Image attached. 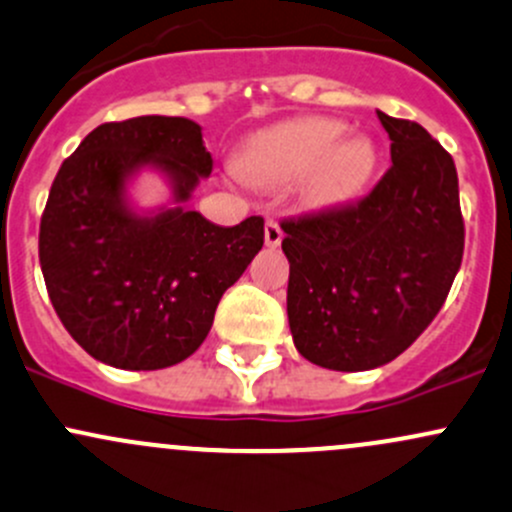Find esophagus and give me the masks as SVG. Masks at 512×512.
<instances>
[{
	"label": "esophagus",
	"instance_id": "obj_1",
	"mask_svg": "<svg viewBox=\"0 0 512 512\" xmlns=\"http://www.w3.org/2000/svg\"><path fill=\"white\" fill-rule=\"evenodd\" d=\"M282 228H279V223H274V220H267L265 223V245L267 247H279L282 245Z\"/></svg>",
	"mask_w": 512,
	"mask_h": 512
}]
</instances>
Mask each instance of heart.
<instances>
[{
	"mask_svg": "<svg viewBox=\"0 0 512 512\" xmlns=\"http://www.w3.org/2000/svg\"><path fill=\"white\" fill-rule=\"evenodd\" d=\"M333 117H294L252 134L242 149L238 171L260 188L297 184L301 206L333 211L351 203L378 166V149L365 134H346Z\"/></svg>",
	"mask_w": 512,
	"mask_h": 512,
	"instance_id": "heart-1",
	"label": "heart"
}]
</instances>
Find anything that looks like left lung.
<instances>
[{
  "mask_svg": "<svg viewBox=\"0 0 512 512\" xmlns=\"http://www.w3.org/2000/svg\"><path fill=\"white\" fill-rule=\"evenodd\" d=\"M392 166L355 206L284 220L297 351L341 373L390 363L439 314L464 257L459 176L422 125L378 110Z\"/></svg>",
  "mask_w": 512,
  "mask_h": 512,
  "instance_id": "8db88e82",
  "label": "left lung"
}]
</instances>
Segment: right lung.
Returning a JSON list of instances; mask_svg holds the SVG:
<instances>
[{"instance_id": "add662e5", "label": "right lung", "mask_w": 512, "mask_h": 512, "mask_svg": "<svg viewBox=\"0 0 512 512\" xmlns=\"http://www.w3.org/2000/svg\"><path fill=\"white\" fill-rule=\"evenodd\" d=\"M142 170L167 181L169 204L133 206L128 186ZM211 171L201 125L161 115L95 127L58 169L41 218V272L58 319L100 363L161 370L186 360L262 250L260 215L223 228L186 206Z\"/></svg>"}]
</instances>
